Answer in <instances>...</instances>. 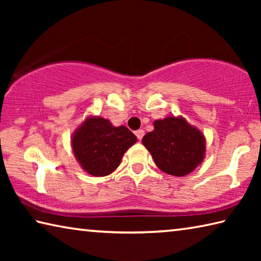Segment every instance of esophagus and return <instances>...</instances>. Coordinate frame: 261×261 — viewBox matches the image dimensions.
I'll list each match as a JSON object with an SVG mask.
<instances>
[{
    "label": "esophagus",
    "mask_w": 261,
    "mask_h": 261,
    "mask_svg": "<svg viewBox=\"0 0 261 261\" xmlns=\"http://www.w3.org/2000/svg\"><path fill=\"white\" fill-rule=\"evenodd\" d=\"M144 134H145L144 130H141V129L135 131V135H136L137 138H138V140H141V138H143V137H144Z\"/></svg>",
    "instance_id": "34e87169"
}]
</instances>
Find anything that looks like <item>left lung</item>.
Instances as JSON below:
<instances>
[{
    "mask_svg": "<svg viewBox=\"0 0 261 261\" xmlns=\"http://www.w3.org/2000/svg\"><path fill=\"white\" fill-rule=\"evenodd\" d=\"M143 144L152 154L155 165L174 176L191 173L205 154L204 136L182 117L154 122V130L144 136Z\"/></svg>",
    "mask_w": 261,
    "mask_h": 261,
    "instance_id": "1",
    "label": "left lung"
}]
</instances>
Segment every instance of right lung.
<instances>
[{
  "label": "right lung",
  "instance_id": "1",
  "mask_svg": "<svg viewBox=\"0 0 261 261\" xmlns=\"http://www.w3.org/2000/svg\"><path fill=\"white\" fill-rule=\"evenodd\" d=\"M136 141L124 125L113 126L102 117H88L73 135L72 148L88 174L106 176L120 166L123 154Z\"/></svg>",
  "mask_w": 261,
  "mask_h": 261
}]
</instances>
